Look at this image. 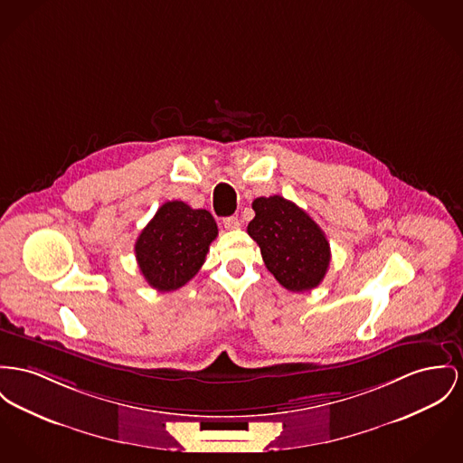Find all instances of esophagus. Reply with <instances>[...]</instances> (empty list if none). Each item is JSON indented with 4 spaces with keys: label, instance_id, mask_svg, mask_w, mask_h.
<instances>
[{
    "label": "esophagus",
    "instance_id": "esophagus-1",
    "mask_svg": "<svg viewBox=\"0 0 463 463\" xmlns=\"http://www.w3.org/2000/svg\"><path fill=\"white\" fill-rule=\"evenodd\" d=\"M222 224H224L226 230H237V228H241V221H239V217L235 216L224 217V219H222Z\"/></svg>",
    "mask_w": 463,
    "mask_h": 463
}]
</instances>
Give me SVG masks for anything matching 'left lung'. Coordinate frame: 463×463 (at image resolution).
Listing matches in <instances>:
<instances>
[{
    "mask_svg": "<svg viewBox=\"0 0 463 463\" xmlns=\"http://www.w3.org/2000/svg\"><path fill=\"white\" fill-rule=\"evenodd\" d=\"M254 219L249 237L260 246L265 267L289 291L300 293L319 286L332 254L323 230L293 202L274 194L252 202Z\"/></svg>",
    "mask_w": 463,
    "mask_h": 463,
    "instance_id": "8db88e82",
    "label": "left lung"
}]
</instances>
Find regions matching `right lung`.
I'll use <instances>...</instances> for the list:
<instances>
[{
	"instance_id": "1",
	"label": "right lung",
	"mask_w": 463,
	"mask_h": 463,
	"mask_svg": "<svg viewBox=\"0 0 463 463\" xmlns=\"http://www.w3.org/2000/svg\"><path fill=\"white\" fill-rule=\"evenodd\" d=\"M216 237V221L209 211L166 202L137 239L138 269L157 291L179 289L196 276Z\"/></svg>"
}]
</instances>
